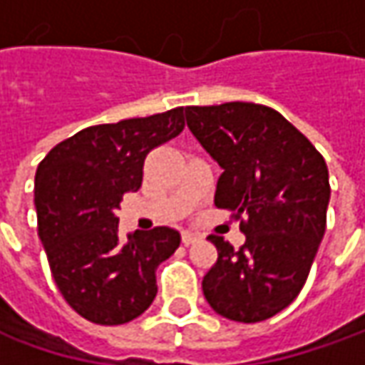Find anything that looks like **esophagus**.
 Returning <instances> with one entry per match:
<instances>
[{"mask_svg":"<svg viewBox=\"0 0 365 365\" xmlns=\"http://www.w3.org/2000/svg\"><path fill=\"white\" fill-rule=\"evenodd\" d=\"M197 240H199V235H197V233H192V232H182V244H185V245L195 244Z\"/></svg>","mask_w":365,"mask_h":365,"instance_id":"esophagus-1","label":"esophagus"}]
</instances>
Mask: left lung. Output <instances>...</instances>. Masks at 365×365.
Instances as JSON below:
<instances>
[{
  "instance_id": "obj_1",
  "label": "left lung",
  "mask_w": 365,
  "mask_h": 365,
  "mask_svg": "<svg viewBox=\"0 0 365 365\" xmlns=\"http://www.w3.org/2000/svg\"><path fill=\"white\" fill-rule=\"evenodd\" d=\"M187 123L217 160L215 205L240 221L245 242L219 235L203 276L211 309L237 323L266 321L299 297L327 225L325 158L287 118L259 103L189 106Z\"/></svg>"
}]
</instances>
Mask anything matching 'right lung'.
I'll use <instances>...</instances> for the list:
<instances>
[{
    "label": "right lung",
    "mask_w": 365,
    "mask_h": 365,
    "mask_svg": "<svg viewBox=\"0 0 365 365\" xmlns=\"http://www.w3.org/2000/svg\"><path fill=\"white\" fill-rule=\"evenodd\" d=\"M185 130V107L101 123L63 140L38 164V235L56 287L83 319L123 325L152 304L156 268L175 254L170 227L135 232L123 242L115 211L142 187L144 160Z\"/></svg>",
    "instance_id": "right-lung-1"
}]
</instances>
